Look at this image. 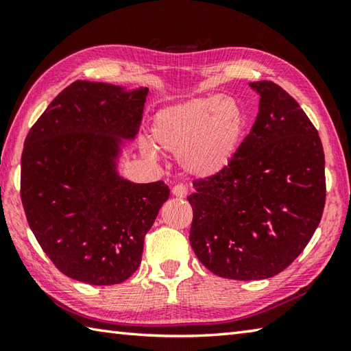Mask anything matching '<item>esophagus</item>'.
Returning a JSON list of instances; mask_svg holds the SVG:
<instances>
[{
    "label": "esophagus",
    "mask_w": 351,
    "mask_h": 351,
    "mask_svg": "<svg viewBox=\"0 0 351 351\" xmlns=\"http://www.w3.org/2000/svg\"><path fill=\"white\" fill-rule=\"evenodd\" d=\"M171 193H173V197H176V198H186L187 197V189L181 186V184H178V186L171 189Z\"/></svg>",
    "instance_id": "esophagus-1"
}]
</instances>
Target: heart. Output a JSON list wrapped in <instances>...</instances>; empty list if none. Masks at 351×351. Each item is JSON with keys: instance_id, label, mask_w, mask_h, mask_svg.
Listing matches in <instances>:
<instances>
[{"instance_id": "b5f03b06", "label": "heart", "mask_w": 351, "mask_h": 351, "mask_svg": "<svg viewBox=\"0 0 351 351\" xmlns=\"http://www.w3.org/2000/svg\"><path fill=\"white\" fill-rule=\"evenodd\" d=\"M246 112L232 96H206L165 105L154 112L152 134L156 144L178 153L182 170L195 178H212L228 167L241 144ZM141 148L154 156L144 139Z\"/></svg>"}]
</instances>
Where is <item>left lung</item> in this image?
Masks as SVG:
<instances>
[{
    "label": "left lung",
    "mask_w": 351,
    "mask_h": 351,
    "mask_svg": "<svg viewBox=\"0 0 351 351\" xmlns=\"http://www.w3.org/2000/svg\"><path fill=\"white\" fill-rule=\"evenodd\" d=\"M258 114L221 173L193 182L190 245L215 276L263 280L293 263L322 218V142L299 104L252 82Z\"/></svg>",
    "instance_id": "8db88e82"
}]
</instances>
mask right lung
Wrapping results in <instances>:
<instances>
[{
  "label": "right lung",
  "instance_id": "add662e5",
  "mask_svg": "<svg viewBox=\"0 0 351 351\" xmlns=\"http://www.w3.org/2000/svg\"><path fill=\"white\" fill-rule=\"evenodd\" d=\"M148 88L77 80L52 100L25 141L21 201L29 228L64 276L125 282L170 190L119 171L139 132Z\"/></svg>",
  "mask_w": 351,
  "mask_h": 351
}]
</instances>
